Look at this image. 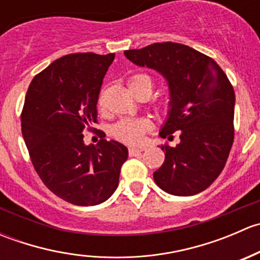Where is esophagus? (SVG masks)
<instances>
[{
  "label": "esophagus",
  "mask_w": 260,
  "mask_h": 260,
  "mask_svg": "<svg viewBox=\"0 0 260 260\" xmlns=\"http://www.w3.org/2000/svg\"><path fill=\"white\" fill-rule=\"evenodd\" d=\"M145 151V147H131L129 148V154L131 156H135V154L141 153V152Z\"/></svg>",
  "instance_id": "esophagus-1"
}]
</instances>
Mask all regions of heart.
Here are the masks:
<instances>
[{"mask_svg": "<svg viewBox=\"0 0 260 260\" xmlns=\"http://www.w3.org/2000/svg\"><path fill=\"white\" fill-rule=\"evenodd\" d=\"M128 86L131 90L148 86L152 90V80L146 74H136L128 79ZM149 127V123L146 119H122L114 124L113 136L120 142L128 145H138L142 142L143 135Z\"/></svg>", "mask_w": 260, "mask_h": 260, "instance_id": "1", "label": "heart"}]
</instances>
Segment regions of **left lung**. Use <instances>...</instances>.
Returning a JSON list of instances; mask_svg holds the SVG:
<instances>
[{
    "mask_svg": "<svg viewBox=\"0 0 260 260\" xmlns=\"http://www.w3.org/2000/svg\"><path fill=\"white\" fill-rule=\"evenodd\" d=\"M125 57L164 77L169 112L159 136L181 131L180 143L161 145L165 162L153 172L167 193L191 196L206 190L226 164L234 141L235 93L226 74L206 55L177 43L127 50Z\"/></svg>",
    "mask_w": 260,
    "mask_h": 260,
    "instance_id": "left-lung-1",
    "label": "left lung"
}]
</instances>
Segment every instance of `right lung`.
Instances as JSON below:
<instances>
[{
    "label": "right lung",
    "mask_w": 260,
    "mask_h": 260,
    "mask_svg": "<svg viewBox=\"0 0 260 260\" xmlns=\"http://www.w3.org/2000/svg\"><path fill=\"white\" fill-rule=\"evenodd\" d=\"M114 54H70L36 75L27 89L21 129L34 167L51 192L79 206L108 200L118 187L128 148L102 138L84 143Z\"/></svg>",
    "instance_id": "1"
}]
</instances>
